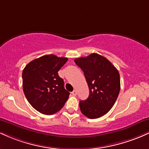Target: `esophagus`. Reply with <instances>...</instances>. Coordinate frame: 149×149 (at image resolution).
<instances>
[{
  "label": "esophagus",
  "instance_id": "obj_1",
  "mask_svg": "<svg viewBox=\"0 0 149 149\" xmlns=\"http://www.w3.org/2000/svg\"><path fill=\"white\" fill-rule=\"evenodd\" d=\"M71 93H72V96H75L77 95V91H76V90H74V91H73Z\"/></svg>",
  "mask_w": 149,
  "mask_h": 149
}]
</instances>
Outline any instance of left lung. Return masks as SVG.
I'll return each mask as SVG.
<instances>
[{
  "mask_svg": "<svg viewBox=\"0 0 149 149\" xmlns=\"http://www.w3.org/2000/svg\"><path fill=\"white\" fill-rule=\"evenodd\" d=\"M74 63L82 70L89 88V96L79 101L83 115L96 119L106 114L115 104L120 90L118 70L105 57L91 53L77 58Z\"/></svg>",
  "mask_w": 149,
  "mask_h": 149,
  "instance_id": "1",
  "label": "left lung"
}]
</instances>
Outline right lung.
<instances>
[{
  "label": "right lung",
  "instance_id": "right-lung-1",
  "mask_svg": "<svg viewBox=\"0 0 149 149\" xmlns=\"http://www.w3.org/2000/svg\"><path fill=\"white\" fill-rule=\"evenodd\" d=\"M68 58L46 55L31 61L22 72L23 91L31 106L42 114L52 115L64 106L70 92L58 72Z\"/></svg>",
  "mask_w": 149,
  "mask_h": 149
}]
</instances>
